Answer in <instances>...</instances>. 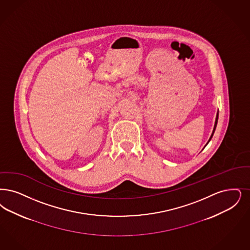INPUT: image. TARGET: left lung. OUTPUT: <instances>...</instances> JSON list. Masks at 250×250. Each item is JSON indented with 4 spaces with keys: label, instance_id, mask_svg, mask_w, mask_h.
Instances as JSON below:
<instances>
[{
    "label": "left lung",
    "instance_id": "left-lung-1",
    "mask_svg": "<svg viewBox=\"0 0 250 250\" xmlns=\"http://www.w3.org/2000/svg\"><path fill=\"white\" fill-rule=\"evenodd\" d=\"M218 119H219V112H217V116H216V121H215V125H214V129H213V132H212V134H211V137L209 138V140H208V142H209L211 139H212V137H213V135H214V132H215V130H216V126H217V124H218ZM208 142L207 143V145L208 144ZM206 145V146H207Z\"/></svg>",
    "mask_w": 250,
    "mask_h": 250
}]
</instances>
